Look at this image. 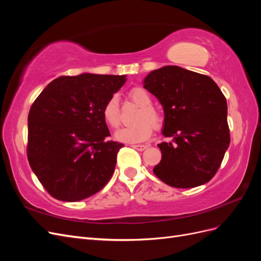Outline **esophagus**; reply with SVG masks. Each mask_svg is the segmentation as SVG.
<instances>
[{"instance_id": "1", "label": "esophagus", "mask_w": 261, "mask_h": 261, "mask_svg": "<svg viewBox=\"0 0 261 261\" xmlns=\"http://www.w3.org/2000/svg\"><path fill=\"white\" fill-rule=\"evenodd\" d=\"M134 149H136V150H138V151H143V150H145L146 148H147V146L146 145H134V146H132Z\"/></svg>"}]
</instances>
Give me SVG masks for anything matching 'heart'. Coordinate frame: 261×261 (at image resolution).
I'll return each mask as SVG.
<instances>
[{
    "label": "heart",
    "mask_w": 261,
    "mask_h": 261,
    "mask_svg": "<svg viewBox=\"0 0 261 261\" xmlns=\"http://www.w3.org/2000/svg\"><path fill=\"white\" fill-rule=\"evenodd\" d=\"M128 96L138 107H140L134 117V122L136 123L117 130L115 133V138L126 144L143 143L151 136L152 127L159 128L162 125V116L153 107H151V97L145 89L135 87L128 92ZM102 116L110 127L116 128L121 124L120 101L115 94L106 102L103 109H102Z\"/></svg>",
    "instance_id": "b5f03b06"
}]
</instances>
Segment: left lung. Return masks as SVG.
Masks as SVG:
<instances>
[{"label": "left lung", "instance_id": "left-lung-1", "mask_svg": "<svg viewBox=\"0 0 261 261\" xmlns=\"http://www.w3.org/2000/svg\"><path fill=\"white\" fill-rule=\"evenodd\" d=\"M144 88L163 107L162 158L153 173L165 184L193 188L215 176L230 145L226 99L209 76L179 66L150 72Z\"/></svg>", "mask_w": 261, "mask_h": 261}]
</instances>
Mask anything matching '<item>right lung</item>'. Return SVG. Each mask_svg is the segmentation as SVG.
<instances>
[{
    "label": "right lung",
    "instance_id": "add662e5",
    "mask_svg": "<svg viewBox=\"0 0 261 261\" xmlns=\"http://www.w3.org/2000/svg\"><path fill=\"white\" fill-rule=\"evenodd\" d=\"M126 75L84 73L52 81L31 106L27 156L51 196L80 201L98 193L113 175L123 145L108 141L106 102Z\"/></svg>",
    "mask_w": 261,
    "mask_h": 261
}]
</instances>
